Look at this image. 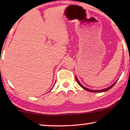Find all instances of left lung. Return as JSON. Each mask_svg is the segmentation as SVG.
<instances>
[{"mask_svg":"<svg viewBox=\"0 0 130 130\" xmlns=\"http://www.w3.org/2000/svg\"><path fill=\"white\" fill-rule=\"evenodd\" d=\"M75 78H76V81H77V83L78 84H79V85H80V87H82V88L83 89H84L85 90H88V91H89V92H106V91H108V90H109L110 89H111L112 88V87L114 86L115 85V83H116V82H117V81L113 83V84H112L111 85V86H110L109 87H108V88H106V89H102V90H92V89H88V88H86V87H85V86H83V85H82L81 84H80V83L79 82V81L78 80V79H77V78L76 77V76L75 77Z\"/></svg>","mask_w":130,"mask_h":130,"instance_id":"1","label":"left lung"}]
</instances>
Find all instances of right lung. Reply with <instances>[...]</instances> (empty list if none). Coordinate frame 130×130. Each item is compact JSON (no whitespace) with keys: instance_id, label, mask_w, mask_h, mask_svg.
I'll list each match as a JSON object with an SVG mask.
<instances>
[{"instance_id":"add662e5","label":"right lung","mask_w":130,"mask_h":130,"mask_svg":"<svg viewBox=\"0 0 130 130\" xmlns=\"http://www.w3.org/2000/svg\"><path fill=\"white\" fill-rule=\"evenodd\" d=\"M52 89H53V88H52Z\"/></svg>"}]
</instances>
